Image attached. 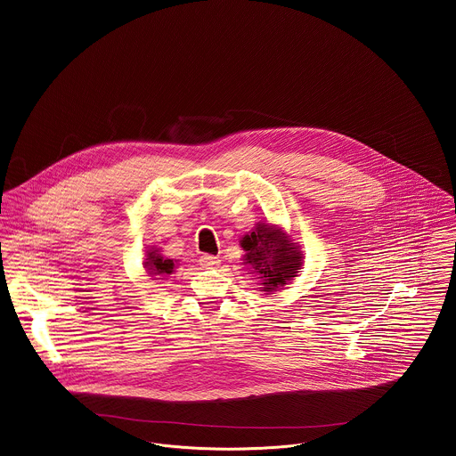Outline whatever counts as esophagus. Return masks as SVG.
I'll return each mask as SVG.
<instances>
[{"label": "esophagus", "mask_w": 456, "mask_h": 456, "mask_svg": "<svg viewBox=\"0 0 456 456\" xmlns=\"http://www.w3.org/2000/svg\"><path fill=\"white\" fill-rule=\"evenodd\" d=\"M218 263H220V260H218L217 256H212V255H203L200 258V265L203 268H216V266H218Z\"/></svg>", "instance_id": "esophagus-1"}]
</instances>
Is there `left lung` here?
<instances>
[{
  "label": "left lung",
  "instance_id": "8db88e82",
  "mask_svg": "<svg viewBox=\"0 0 456 456\" xmlns=\"http://www.w3.org/2000/svg\"><path fill=\"white\" fill-rule=\"evenodd\" d=\"M242 265L256 277L260 292L270 296L294 281L303 268V249L285 229L275 224L258 222L251 234L240 239Z\"/></svg>",
  "mask_w": 456,
  "mask_h": 456
}]
</instances>
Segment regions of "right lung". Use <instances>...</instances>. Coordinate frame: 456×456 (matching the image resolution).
<instances>
[{
	"mask_svg": "<svg viewBox=\"0 0 456 456\" xmlns=\"http://www.w3.org/2000/svg\"><path fill=\"white\" fill-rule=\"evenodd\" d=\"M175 260L166 258L159 248L151 246L145 249V260H143V270L152 281H166L175 272Z\"/></svg>",
	"mask_w": 456,
	"mask_h": 456,
	"instance_id": "1",
	"label": "right lung"
}]
</instances>
